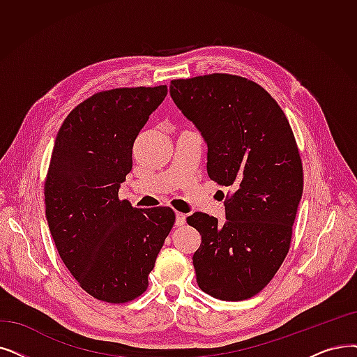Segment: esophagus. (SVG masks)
Listing matches in <instances>:
<instances>
[{"instance_id":"1","label":"esophagus","mask_w":357,"mask_h":357,"mask_svg":"<svg viewBox=\"0 0 357 357\" xmlns=\"http://www.w3.org/2000/svg\"><path fill=\"white\" fill-rule=\"evenodd\" d=\"M185 220H187V215H185L183 213H176V220H175L176 226H183Z\"/></svg>"}]
</instances>
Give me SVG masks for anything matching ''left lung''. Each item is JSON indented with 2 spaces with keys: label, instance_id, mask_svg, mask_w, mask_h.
<instances>
[{
  "label": "left lung",
  "instance_id": "obj_1",
  "mask_svg": "<svg viewBox=\"0 0 357 357\" xmlns=\"http://www.w3.org/2000/svg\"><path fill=\"white\" fill-rule=\"evenodd\" d=\"M170 96L208 147L207 174L234 190L226 220L187 217L201 235L192 257L199 289L245 301L283 264L303 191L299 149L282 107L252 80L214 73L170 82Z\"/></svg>",
  "mask_w": 357,
  "mask_h": 357
}]
</instances>
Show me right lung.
<instances>
[{"label":"right lung","instance_id":"right-lung-1","mask_svg":"<svg viewBox=\"0 0 357 357\" xmlns=\"http://www.w3.org/2000/svg\"><path fill=\"white\" fill-rule=\"evenodd\" d=\"M167 87L95 93L61 126L45 179L46 220L68 271L90 296L137 299L175 225L170 207L138 210L118 191L132 167V146Z\"/></svg>","mask_w":357,"mask_h":357}]
</instances>
